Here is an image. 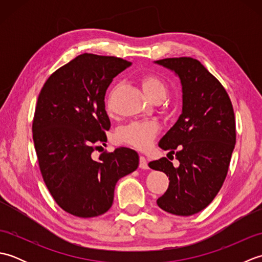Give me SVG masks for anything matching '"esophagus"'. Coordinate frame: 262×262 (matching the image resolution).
<instances>
[{"label": "esophagus", "mask_w": 262, "mask_h": 262, "mask_svg": "<svg viewBox=\"0 0 262 262\" xmlns=\"http://www.w3.org/2000/svg\"><path fill=\"white\" fill-rule=\"evenodd\" d=\"M140 168H141V169H144V170L148 169L147 161H146V159H145V158L143 157V155H141V157H140Z\"/></svg>", "instance_id": "1"}]
</instances>
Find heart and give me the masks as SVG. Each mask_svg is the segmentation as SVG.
<instances>
[{"mask_svg":"<svg viewBox=\"0 0 262 262\" xmlns=\"http://www.w3.org/2000/svg\"><path fill=\"white\" fill-rule=\"evenodd\" d=\"M144 92L152 100L163 98L166 93V84L160 76L145 74L141 79ZM159 133V126L154 121H135L120 127L116 132L115 138L120 144L133 146L138 149L149 147Z\"/></svg>","mask_w":262,"mask_h":262,"instance_id":"1","label":"heart"}]
</instances>
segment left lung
Segmentation results:
<instances>
[{"label":"left lung","mask_w":262,"mask_h":262,"mask_svg":"<svg viewBox=\"0 0 262 262\" xmlns=\"http://www.w3.org/2000/svg\"><path fill=\"white\" fill-rule=\"evenodd\" d=\"M155 63L173 71L182 85V113L159 143L176 155L179 166L166 158L148 163L170 180L157 203L170 214L190 216L207 207L223 186L236 141L234 110L224 86L199 60Z\"/></svg>","instance_id":"left-lung-1"}]
</instances>
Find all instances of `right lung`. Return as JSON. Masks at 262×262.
<instances>
[{
  "label": "right lung",
  "instance_id": "1",
  "mask_svg": "<svg viewBox=\"0 0 262 262\" xmlns=\"http://www.w3.org/2000/svg\"><path fill=\"white\" fill-rule=\"evenodd\" d=\"M130 64L82 54L55 71L39 93L32 121L39 168L55 202L69 214L82 219L104 214L117 181L137 169L138 154L127 147L105 151L97 161L91 157L107 142L110 128L105 91Z\"/></svg>",
  "mask_w": 262,
  "mask_h": 262
}]
</instances>
